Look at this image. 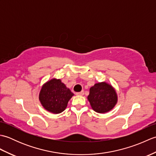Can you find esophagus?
<instances>
[{"label": "esophagus", "mask_w": 156, "mask_h": 156, "mask_svg": "<svg viewBox=\"0 0 156 156\" xmlns=\"http://www.w3.org/2000/svg\"><path fill=\"white\" fill-rule=\"evenodd\" d=\"M76 95H83L84 94V91H81V92H78L76 93Z\"/></svg>", "instance_id": "34e87169"}]
</instances>
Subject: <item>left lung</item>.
<instances>
[{"instance_id": "8db88e82", "label": "left lung", "mask_w": 156, "mask_h": 156, "mask_svg": "<svg viewBox=\"0 0 156 156\" xmlns=\"http://www.w3.org/2000/svg\"><path fill=\"white\" fill-rule=\"evenodd\" d=\"M88 100L94 111L105 113L115 107L117 102V95L111 85L101 82L95 84L90 88Z\"/></svg>"}]
</instances>
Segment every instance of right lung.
<instances>
[{"label":"right lung","mask_w":156,"mask_h":156,"mask_svg":"<svg viewBox=\"0 0 156 156\" xmlns=\"http://www.w3.org/2000/svg\"><path fill=\"white\" fill-rule=\"evenodd\" d=\"M74 94L58 79H52L43 86L39 98L45 109L54 114L63 112Z\"/></svg>","instance_id":"1"}]
</instances>
